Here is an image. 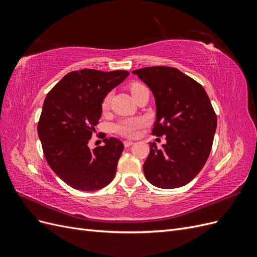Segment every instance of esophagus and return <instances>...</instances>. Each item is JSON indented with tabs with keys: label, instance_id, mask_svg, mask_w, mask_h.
Segmentation results:
<instances>
[{
	"label": "esophagus",
	"instance_id": "obj_1",
	"mask_svg": "<svg viewBox=\"0 0 257 257\" xmlns=\"http://www.w3.org/2000/svg\"><path fill=\"white\" fill-rule=\"evenodd\" d=\"M123 144H124V146H125V147H130V146H132V145L134 144V142H132V141H124Z\"/></svg>",
	"mask_w": 257,
	"mask_h": 257
}]
</instances>
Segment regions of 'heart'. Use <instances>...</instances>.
<instances>
[{
  "mask_svg": "<svg viewBox=\"0 0 257 257\" xmlns=\"http://www.w3.org/2000/svg\"><path fill=\"white\" fill-rule=\"evenodd\" d=\"M128 88L133 97L136 96L139 92L148 90L146 85L143 84L142 82H132ZM109 104H110V94H107L103 98L102 109L106 111L108 108H109ZM144 124H145V120L141 118V116H135V118H125L114 124L113 132L115 134L121 135L123 137L132 138L138 135L139 131H141V128L144 126Z\"/></svg>",
  "mask_w": 257,
  "mask_h": 257,
  "instance_id": "b5f03b06",
  "label": "heart"
}]
</instances>
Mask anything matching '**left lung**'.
<instances>
[{
  "label": "left lung",
  "instance_id": "obj_1",
  "mask_svg": "<svg viewBox=\"0 0 257 257\" xmlns=\"http://www.w3.org/2000/svg\"><path fill=\"white\" fill-rule=\"evenodd\" d=\"M133 74L155 98L152 135L166 136L162 148L150 143L146 179L161 189L180 188L198 175L211 151L217 122L211 102L203 85L175 67H145Z\"/></svg>",
  "mask_w": 257,
  "mask_h": 257
}]
</instances>
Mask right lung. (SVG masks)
Returning <instances> with one entry per match:
<instances>
[{
  "label": "right lung",
  "mask_w": 257,
  "mask_h": 257,
  "mask_svg": "<svg viewBox=\"0 0 257 257\" xmlns=\"http://www.w3.org/2000/svg\"><path fill=\"white\" fill-rule=\"evenodd\" d=\"M130 75L84 68L68 73L45 98L37 125L44 155L73 189L92 192L114 178L124 146L114 137L91 150L88 143L102 115L103 98Z\"/></svg>",
  "instance_id": "right-lung-1"
}]
</instances>
